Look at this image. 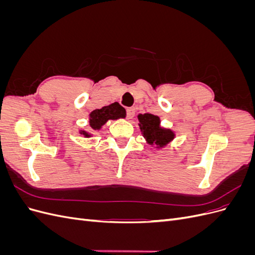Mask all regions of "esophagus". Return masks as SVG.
Instances as JSON below:
<instances>
[{
  "label": "esophagus",
  "mask_w": 255,
  "mask_h": 255,
  "mask_svg": "<svg viewBox=\"0 0 255 255\" xmlns=\"http://www.w3.org/2000/svg\"><path fill=\"white\" fill-rule=\"evenodd\" d=\"M135 107H128V109H127V118L132 119L135 116Z\"/></svg>",
  "instance_id": "esophagus-1"
}]
</instances>
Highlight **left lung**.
<instances>
[{"mask_svg": "<svg viewBox=\"0 0 255 255\" xmlns=\"http://www.w3.org/2000/svg\"><path fill=\"white\" fill-rule=\"evenodd\" d=\"M138 119H139V128L141 132L150 144L155 143L160 148V146L166 145L173 139L174 134L172 130L161 128L159 127L160 120L157 116L143 114L138 116Z\"/></svg>", "mask_w": 255, "mask_h": 255, "instance_id": "1", "label": "left lung"}]
</instances>
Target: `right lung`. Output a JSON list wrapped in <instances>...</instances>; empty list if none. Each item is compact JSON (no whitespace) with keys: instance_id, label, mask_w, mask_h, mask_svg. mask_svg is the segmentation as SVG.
Here are the masks:
<instances>
[{"instance_id":"1","label":"right lung","mask_w":255,"mask_h":255,"mask_svg":"<svg viewBox=\"0 0 255 255\" xmlns=\"http://www.w3.org/2000/svg\"><path fill=\"white\" fill-rule=\"evenodd\" d=\"M126 117V110L119 103H113L109 106H104L100 110H95L90 114L89 125L94 129H100L107 122V120H115L119 118ZM85 135V137H89L88 133L83 132L81 133Z\"/></svg>"}]
</instances>
